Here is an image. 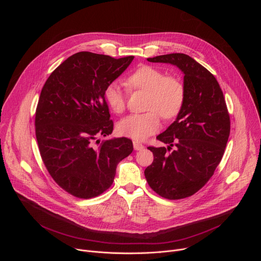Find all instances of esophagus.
<instances>
[{"label": "esophagus", "mask_w": 261, "mask_h": 261, "mask_svg": "<svg viewBox=\"0 0 261 261\" xmlns=\"http://www.w3.org/2000/svg\"><path fill=\"white\" fill-rule=\"evenodd\" d=\"M133 147H134L135 151H141L144 146L142 145V143L135 140V141H133Z\"/></svg>", "instance_id": "1"}]
</instances>
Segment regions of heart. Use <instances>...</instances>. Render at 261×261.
<instances>
[{"instance_id":"heart-1","label":"heart","mask_w":261,"mask_h":261,"mask_svg":"<svg viewBox=\"0 0 261 261\" xmlns=\"http://www.w3.org/2000/svg\"><path fill=\"white\" fill-rule=\"evenodd\" d=\"M126 84L131 90L148 92L146 109L150 111L122 119L117 130L123 136L143 140L160 129V115L164 119H172L181 109L185 100L182 83L177 77L165 76L164 72L155 67H138L127 77ZM126 97V91L117 82L109 84L104 90L105 102L115 114L125 110Z\"/></svg>"}]
</instances>
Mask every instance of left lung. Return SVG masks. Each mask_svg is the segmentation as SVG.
<instances>
[{"label": "left lung", "mask_w": 261, "mask_h": 261, "mask_svg": "<svg viewBox=\"0 0 261 261\" xmlns=\"http://www.w3.org/2000/svg\"><path fill=\"white\" fill-rule=\"evenodd\" d=\"M147 61L171 64L182 72L185 100L175 121L157 136L167 148L148 147L154 161L144 175L164 198L189 197L206 184L224 154L230 133L224 96L213 74L187 55L169 54ZM172 146L176 148L168 154Z\"/></svg>", "instance_id": "8db88e82"}]
</instances>
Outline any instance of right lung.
<instances>
[{
  "label": "right lung",
  "instance_id": "add662e5",
  "mask_svg": "<svg viewBox=\"0 0 261 261\" xmlns=\"http://www.w3.org/2000/svg\"><path fill=\"white\" fill-rule=\"evenodd\" d=\"M133 59L74 54L42 88L35 118L40 155L55 181L73 196L87 199L107 190L117 165L133 151L132 140L126 137L94 145L99 136L114 130L104 90Z\"/></svg>",
  "mask_w": 261,
  "mask_h": 261
}]
</instances>
